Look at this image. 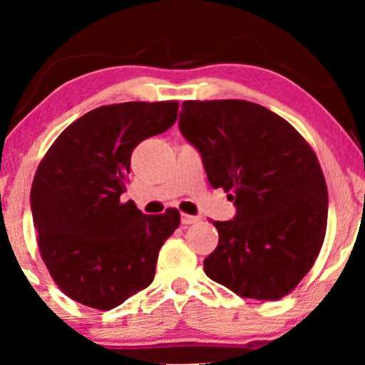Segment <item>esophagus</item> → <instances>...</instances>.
<instances>
[{
	"mask_svg": "<svg viewBox=\"0 0 365 365\" xmlns=\"http://www.w3.org/2000/svg\"><path fill=\"white\" fill-rule=\"evenodd\" d=\"M199 216H191V214H181V222L184 224V226H189V224H194L199 221Z\"/></svg>",
	"mask_w": 365,
	"mask_h": 365,
	"instance_id": "1",
	"label": "esophagus"
}]
</instances>
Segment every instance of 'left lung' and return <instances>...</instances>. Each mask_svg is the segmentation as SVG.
Wrapping results in <instances>:
<instances>
[{
	"instance_id": "obj_1",
	"label": "left lung",
	"mask_w": 365,
	"mask_h": 365,
	"mask_svg": "<svg viewBox=\"0 0 365 365\" xmlns=\"http://www.w3.org/2000/svg\"><path fill=\"white\" fill-rule=\"evenodd\" d=\"M182 136L209 184L236 206L214 221L219 242L204 272L237 296L276 301L311 271L327 226V186L316 153L286 119L242 99L184 101Z\"/></svg>"
}]
</instances>
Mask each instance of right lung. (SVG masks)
I'll use <instances>...</instances> for the list:
<instances>
[{"instance_id": "add662e5", "label": "right lung", "mask_w": 365, "mask_h": 365, "mask_svg": "<svg viewBox=\"0 0 365 365\" xmlns=\"http://www.w3.org/2000/svg\"><path fill=\"white\" fill-rule=\"evenodd\" d=\"M178 101L108 104L76 119L44 154L31 186L38 247L73 301L109 311L153 282L178 209L146 216L121 202L133 149L176 123Z\"/></svg>"}]
</instances>
